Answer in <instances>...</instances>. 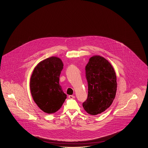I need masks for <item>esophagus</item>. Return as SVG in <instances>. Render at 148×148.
<instances>
[{"label": "esophagus", "instance_id": "1", "mask_svg": "<svg viewBox=\"0 0 148 148\" xmlns=\"http://www.w3.org/2000/svg\"><path fill=\"white\" fill-rule=\"evenodd\" d=\"M69 99H74L75 98V96L73 95H69Z\"/></svg>", "mask_w": 148, "mask_h": 148}]
</instances>
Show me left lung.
Here are the masks:
<instances>
[{
    "label": "left lung",
    "instance_id": "1",
    "mask_svg": "<svg viewBox=\"0 0 148 148\" xmlns=\"http://www.w3.org/2000/svg\"><path fill=\"white\" fill-rule=\"evenodd\" d=\"M85 69L88 94L83 108L89 114L97 115L108 108L115 98V71L111 64L99 56L91 57Z\"/></svg>",
    "mask_w": 148,
    "mask_h": 148
}]
</instances>
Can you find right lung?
<instances>
[{
    "mask_svg": "<svg viewBox=\"0 0 148 148\" xmlns=\"http://www.w3.org/2000/svg\"><path fill=\"white\" fill-rule=\"evenodd\" d=\"M63 65L60 58H47L36 66L30 78L33 99L41 110L48 114L58 111L67 98L59 84Z\"/></svg>",
    "mask_w": 148,
    "mask_h": 148,
    "instance_id": "right-lung-1",
    "label": "right lung"
}]
</instances>
